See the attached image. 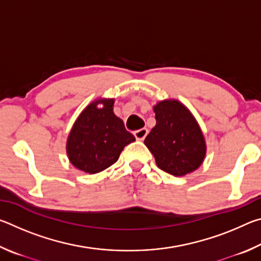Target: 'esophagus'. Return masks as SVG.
<instances>
[{
	"label": "esophagus",
	"instance_id": "34e87169",
	"mask_svg": "<svg viewBox=\"0 0 261 261\" xmlns=\"http://www.w3.org/2000/svg\"><path fill=\"white\" fill-rule=\"evenodd\" d=\"M147 134H148V130L146 129V127H143V129H139V130L135 131L134 135H135L137 140H144L145 137L147 136Z\"/></svg>",
	"mask_w": 261,
	"mask_h": 261
}]
</instances>
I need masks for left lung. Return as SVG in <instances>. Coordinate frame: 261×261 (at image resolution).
<instances>
[{"mask_svg": "<svg viewBox=\"0 0 261 261\" xmlns=\"http://www.w3.org/2000/svg\"><path fill=\"white\" fill-rule=\"evenodd\" d=\"M156 124L145 138L158 167L174 176L192 173L204 161V135L191 112L177 100H163L153 107Z\"/></svg>", "mask_w": 261, "mask_h": 261, "instance_id": "obj_1", "label": "left lung"}]
</instances>
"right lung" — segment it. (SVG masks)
Returning <instances> with one entry per match:
<instances>
[{
    "mask_svg": "<svg viewBox=\"0 0 261 261\" xmlns=\"http://www.w3.org/2000/svg\"><path fill=\"white\" fill-rule=\"evenodd\" d=\"M114 99H99L83 110L67 141L70 162L88 174L100 173L118 160L126 145L136 138L113 112ZM102 104V108H98Z\"/></svg>",
    "mask_w": 261,
    "mask_h": 261,
    "instance_id": "1",
    "label": "right lung"
}]
</instances>
